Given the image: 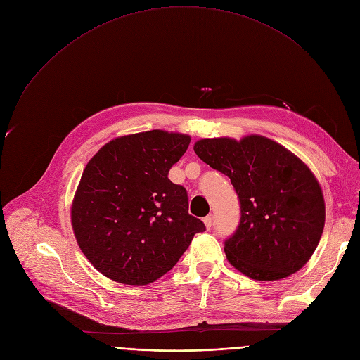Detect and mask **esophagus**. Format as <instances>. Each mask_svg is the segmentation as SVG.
<instances>
[{"label": "esophagus", "mask_w": 360, "mask_h": 360, "mask_svg": "<svg viewBox=\"0 0 360 360\" xmlns=\"http://www.w3.org/2000/svg\"><path fill=\"white\" fill-rule=\"evenodd\" d=\"M204 223H205V228H207V229H212V228H213V223H214L213 216H207V217H204Z\"/></svg>", "instance_id": "obj_1"}]
</instances>
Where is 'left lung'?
<instances>
[{
  "instance_id": "left-lung-1",
  "label": "left lung",
  "mask_w": 360,
  "mask_h": 360,
  "mask_svg": "<svg viewBox=\"0 0 360 360\" xmlns=\"http://www.w3.org/2000/svg\"><path fill=\"white\" fill-rule=\"evenodd\" d=\"M197 156L229 176L240 219L224 240L229 262L254 280L285 278L305 266L324 231L323 191L309 167L278 143L250 136L204 139Z\"/></svg>"
}]
</instances>
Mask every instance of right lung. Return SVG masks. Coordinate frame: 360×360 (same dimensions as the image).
I'll list each match as a JSON object with an SVG mask.
<instances>
[{"label":"right lung","instance_id":"right-lung-1","mask_svg":"<svg viewBox=\"0 0 360 360\" xmlns=\"http://www.w3.org/2000/svg\"><path fill=\"white\" fill-rule=\"evenodd\" d=\"M190 136L160 129L109 141L87 163L71 221L93 267L129 286L166 274L204 223L188 213V194L167 178Z\"/></svg>","mask_w":360,"mask_h":360}]
</instances>
